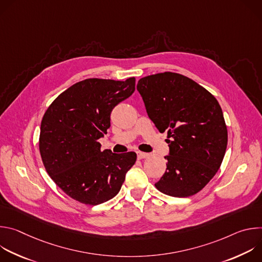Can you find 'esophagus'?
Instances as JSON below:
<instances>
[{
	"label": "esophagus",
	"mask_w": 262,
	"mask_h": 262,
	"mask_svg": "<svg viewBox=\"0 0 262 262\" xmlns=\"http://www.w3.org/2000/svg\"><path fill=\"white\" fill-rule=\"evenodd\" d=\"M137 157H138V159H139V160H142V159H146V158H148V157H149V155H148V154H145V152L138 151V152H137Z\"/></svg>",
	"instance_id": "esophagus-1"
}]
</instances>
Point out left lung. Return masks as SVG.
Instances as JSON below:
<instances>
[{
    "label": "left lung",
    "mask_w": 262,
    "mask_h": 262,
    "mask_svg": "<svg viewBox=\"0 0 262 262\" xmlns=\"http://www.w3.org/2000/svg\"><path fill=\"white\" fill-rule=\"evenodd\" d=\"M147 115L167 132V169L156 188L169 196L195 195L215 175L226 152L228 134L222 108L205 88L175 72L139 80Z\"/></svg>",
    "instance_id": "8db88e82"
}]
</instances>
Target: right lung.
I'll return each instance as SVG.
<instances>
[{
  "label": "right lung",
  "instance_id": "obj_1",
  "mask_svg": "<svg viewBox=\"0 0 262 262\" xmlns=\"http://www.w3.org/2000/svg\"><path fill=\"white\" fill-rule=\"evenodd\" d=\"M136 79H87L72 85L49 106L40 125L39 150L51 178L72 199L97 205L115 197L134 166L133 151H101L98 140L111 113L135 91Z\"/></svg>",
  "mask_w": 262,
  "mask_h": 262
}]
</instances>
